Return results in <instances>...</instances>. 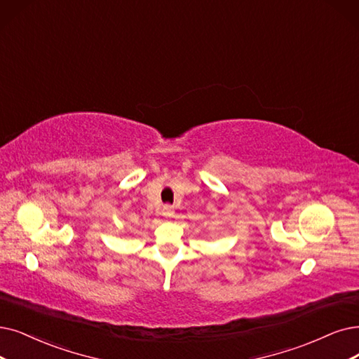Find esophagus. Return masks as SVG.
Instances as JSON below:
<instances>
[{
  "instance_id": "obj_1",
  "label": "esophagus",
  "mask_w": 359,
  "mask_h": 359,
  "mask_svg": "<svg viewBox=\"0 0 359 359\" xmlns=\"http://www.w3.org/2000/svg\"><path fill=\"white\" fill-rule=\"evenodd\" d=\"M162 217H165V218H172L174 217V209H172L169 205H166V206H163L162 208Z\"/></svg>"
}]
</instances>
